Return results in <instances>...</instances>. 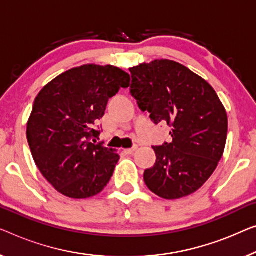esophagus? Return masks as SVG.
<instances>
[{
	"instance_id": "34e87169",
	"label": "esophagus",
	"mask_w": 256,
	"mask_h": 256,
	"mask_svg": "<svg viewBox=\"0 0 256 256\" xmlns=\"http://www.w3.org/2000/svg\"><path fill=\"white\" fill-rule=\"evenodd\" d=\"M136 148L138 147H133V148H128V150H123V152L124 154H126V155H131V154H133V152H134L136 150Z\"/></svg>"
}]
</instances>
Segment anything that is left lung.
Here are the masks:
<instances>
[{
	"mask_svg": "<svg viewBox=\"0 0 256 256\" xmlns=\"http://www.w3.org/2000/svg\"><path fill=\"white\" fill-rule=\"evenodd\" d=\"M131 94L155 124L166 123L172 141L152 147L156 162L144 180L156 196L180 199L196 192L222 158L226 108L212 87L180 63L155 60L130 68Z\"/></svg>",
	"mask_w": 256,
	"mask_h": 256,
	"instance_id": "obj_1",
	"label": "left lung"
}]
</instances>
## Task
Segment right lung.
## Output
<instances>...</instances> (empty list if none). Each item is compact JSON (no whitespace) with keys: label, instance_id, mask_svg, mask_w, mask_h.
<instances>
[{"label":"right lung","instance_id":"obj_1","mask_svg":"<svg viewBox=\"0 0 256 256\" xmlns=\"http://www.w3.org/2000/svg\"><path fill=\"white\" fill-rule=\"evenodd\" d=\"M130 80L120 68L85 64L57 76L38 94L26 136L36 166L57 192L87 199L109 182L120 155L95 144L100 131L94 123Z\"/></svg>","mask_w":256,"mask_h":256}]
</instances>
